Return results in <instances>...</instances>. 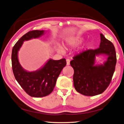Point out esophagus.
<instances>
[{"label":"esophagus","instance_id":"1","mask_svg":"<svg viewBox=\"0 0 124 124\" xmlns=\"http://www.w3.org/2000/svg\"><path fill=\"white\" fill-rule=\"evenodd\" d=\"M66 62H67V66H69L70 64V60L69 59H67L66 60Z\"/></svg>","mask_w":124,"mask_h":124}]
</instances>
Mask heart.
<instances>
[{
  "label": "heart",
  "mask_w": 124,
  "mask_h": 124,
  "mask_svg": "<svg viewBox=\"0 0 124 124\" xmlns=\"http://www.w3.org/2000/svg\"><path fill=\"white\" fill-rule=\"evenodd\" d=\"M84 39L82 37H73L67 39L66 42V44L67 45L70 46L71 47H76L78 46L81 44L83 43ZM91 45V41H87L85 44H84L82 46L80 47L81 50H85L89 48ZM56 49L59 52H63V47L61 45H57L56 46Z\"/></svg>",
  "instance_id": "b5f03b06"
}]
</instances>
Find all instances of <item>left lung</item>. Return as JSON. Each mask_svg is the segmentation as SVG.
Wrapping results in <instances>:
<instances>
[{"label":"left lung","mask_w":124,"mask_h":124,"mask_svg":"<svg viewBox=\"0 0 124 124\" xmlns=\"http://www.w3.org/2000/svg\"><path fill=\"white\" fill-rule=\"evenodd\" d=\"M99 47L88 50L75 56L70 64L74 69L73 83L77 92L93 96L102 93L112 80L116 63L115 49L112 42L100 34ZM104 55L107 60L103 64H95V57Z\"/></svg>","instance_id":"8db88e82"}]
</instances>
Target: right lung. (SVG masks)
I'll list each match as a JSON object with an SVG mask.
<instances>
[{"label": "right lung", "instance_id": "1", "mask_svg": "<svg viewBox=\"0 0 124 124\" xmlns=\"http://www.w3.org/2000/svg\"><path fill=\"white\" fill-rule=\"evenodd\" d=\"M46 32L44 30L30 31L21 38L12 48L11 61L15 78L31 97H43L51 93L55 86L57 78L66 65L64 58L60 60L50 58L41 68L32 72L24 70L21 65L18 54L23 42L39 38Z\"/></svg>", "mask_w": 124, "mask_h": 124}]
</instances>
